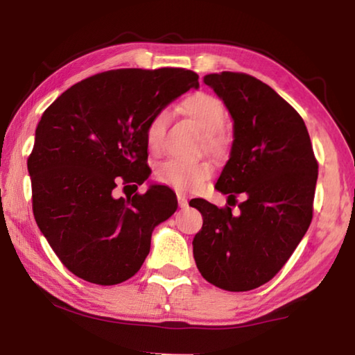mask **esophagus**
I'll list each match as a JSON object with an SVG mask.
<instances>
[{"instance_id":"obj_1","label":"esophagus","mask_w":355,"mask_h":355,"mask_svg":"<svg viewBox=\"0 0 355 355\" xmlns=\"http://www.w3.org/2000/svg\"><path fill=\"white\" fill-rule=\"evenodd\" d=\"M177 200H178V207H180V208H186V207H188V199H186L184 196L178 194V196H177Z\"/></svg>"}]
</instances>
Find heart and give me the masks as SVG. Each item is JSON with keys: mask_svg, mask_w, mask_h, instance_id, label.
Returning a JSON list of instances; mask_svg holds the SVG:
<instances>
[{"mask_svg": "<svg viewBox=\"0 0 355 355\" xmlns=\"http://www.w3.org/2000/svg\"><path fill=\"white\" fill-rule=\"evenodd\" d=\"M182 110L186 116H189L197 123L203 133L205 146L219 152L225 146V137L222 135L220 127L225 120V106L222 101L207 92H196L186 97L182 103ZM169 111L161 110L155 112L148 120L146 128V142L152 153H159L163 148L164 131ZM211 166L208 163H188L180 159H167L163 164L156 167L155 178L156 182L178 192H191L199 189L200 186L211 177Z\"/></svg>", "mask_w": 355, "mask_h": 355, "instance_id": "b5f03b06", "label": "heart"}]
</instances>
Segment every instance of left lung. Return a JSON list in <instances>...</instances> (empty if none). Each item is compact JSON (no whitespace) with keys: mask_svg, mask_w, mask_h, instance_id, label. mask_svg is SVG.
Returning a JSON list of instances; mask_svg holds the SVG:
<instances>
[{"mask_svg":"<svg viewBox=\"0 0 355 355\" xmlns=\"http://www.w3.org/2000/svg\"><path fill=\"white\" fill-rule=\"evenodd\" d=\"M233 117L230 159L216 183L233 214L203 199L191 207L203 216L194 236V260L203 279L225 291H250L277 274L313 218L318 161L307 127L294 107L248 73L203 78ZM234 203H231V200Z\"/></svg>","mask_w":355,"mask_h":355,"instance_id":"obj_1","label":"left lung"}]
</instances>
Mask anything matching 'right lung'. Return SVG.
I'll return each instance as SVG.
<instances>
[{
	"label": "right lung",
	"instance_id": "add662e5",
	"mask_svg": "<svg viewBox=\"0 0 355 355\" xmlns=\"http://www.w3.org/2000/svg\"><path fill=\"white\" fill-rule=\"evenodd\" d=\"M186 69H117L89 76L46 107L28 158L33 213L76 277L117 285L139 271L153 228L175 213L167 186L117 197L150 175L146 128L155 112L199 87Z\"/></svg>",
	"mask_w": 355,
	"mask_h": 355
}]
</instances>
